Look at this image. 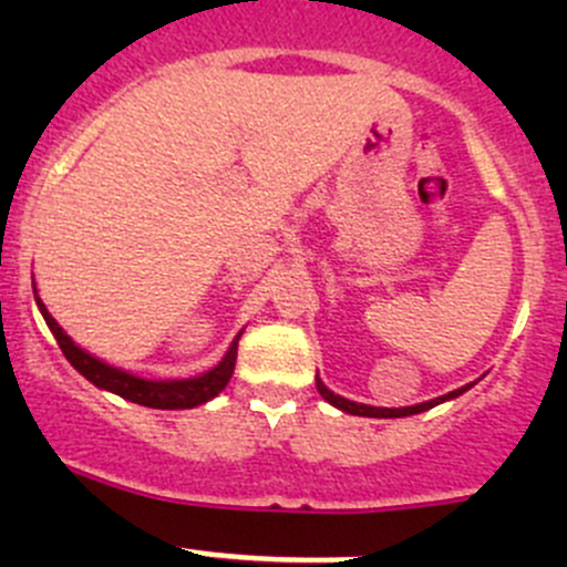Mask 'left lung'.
<instances>
[{"mask_svg": "<svg viewBox=\"0 0 567 567\" xmlns=\"http://www.w3.org/2000/svg\"><path fill=\"white\" fill-rule=\"evenodd\" d=\"M316 384H318V392H320V398L323 400H329L331 405H334V409H340V411H348V414H357V416H379V420H390V416H411V414H420V411H427V409H433V405H439V403H444V400H453V398H458V394H463L468 390V386H461V390H455V392H447V394H442V398H436V400H427V403H420V405H405V409H375V405H364V403H353V400H346V398H340V394H334L331 390H326V384L320 379H316Z\"/></svg>", "mask_w": 567, "mask_h": 567, "instance_id": "obj_1", "label": "left lung"}]
</instances>
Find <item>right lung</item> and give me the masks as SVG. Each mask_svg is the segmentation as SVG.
I'll list each match as a JSON object with an SVG mask.
<instances>
[{
	"label": "right lung",
	"instance_id": "1",
	"mask_svg": "<svg viewBox=\"0 0 567 567\" xmlns=\"http://www.w3.org/2000/svg\"><path fill=\"white\" fill-rule=\"evenodd\" d=\"M35 301H38L40 312H43L45 323H49L51 334H54L56 346H60L62 353H65L68 362H71L73 368L84 375V379L93 381L95 386L120 394V398L131 400V403L147 405V409H194V405L208 403L210 398H216V394L225 390L227 381L233 379V370H236L238 337L241 334L233 340L230 351L225 353V359H221L214 370L197 375V379H186V381L136 379V375L112 368V364L101 362V359L90 357L87 351H82V348H79L76 342H73L71 337L60 329V323L49 316V310H45V305L38 299V296H35Z\"/></svg>",
	"mask_w": 567,
	"mask_h": 567
}]
</instances>
